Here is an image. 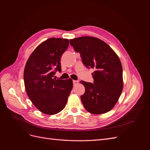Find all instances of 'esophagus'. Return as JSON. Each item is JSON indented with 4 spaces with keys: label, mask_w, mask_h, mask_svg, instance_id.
Masks as SVG:
<instances>
[{
    "label": "esophagus",
    "mask_w": 150,
    "mask_h": 150,
    "mask_svg": "<svg viewBox=\"0 0 150 150\" xmlns=\"http://www.w3.org/2000/svg\"><path fill=\"white\" fill-rule=\"evenodd\" d=\"M73 83H74V85H76V84H77L78 83V81H77V80H73Z\"/></svg>",
    "instance_id": "1"
}]
</instances>
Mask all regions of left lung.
<instances>
[{"label": "left lung", "mask_w": 150, "mask_h": 150, "mask_svg": "<svg viewBox=\"0 0 150 150\" xmlns=\"http://www.w3.org/2000/svg\"><path fill=\"white\" fill-rule=\"evenodd\" d=\"M70 44L80 53L87 68L94 69L93 83L81 81L85 92L81 96L84 108L93 114L111 110L123 90V69L119 57L101 39L82 36L70 39Z\"/></svg>", "instance_id": "left-lung-1"}]
</instances>
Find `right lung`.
<instances>
[{
	"label": "right lung",
	"instance_id": "obj_1",
	"mask_svg": "<svg viewBox=\"0 0 150 150\" xmlns=\"http://www.w3.org/2000/svg\"><path fill=\"white\" fill-rule=\"evenodd\" d=\"M67 39L52 38L39 45L28 59L23 72L25 90L29 98L41 112L54 115L64 108L72 80L56 79L61 72V58L68 48Z\"/></svg>",
	"mask_w": 150,
	"mask_h": 150
}]
</instances>
